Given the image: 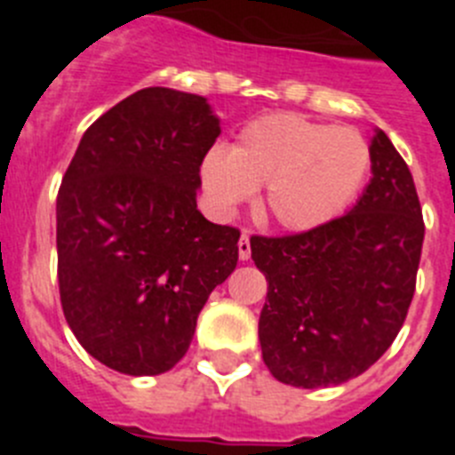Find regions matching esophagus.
Instances as JSON below:
<instances>
[{
    "instance_id": "esophagus-1",
    "label": "esophagus",
    "mask_w": 455,
    "mask_h": 455,
    "mask_svg": "<svg viewBox=\"0 0 455 455\" xmlns=\"http://www.w3.org/2000/svg\"><path fill=\"white\" fill-rule=\"evenodd\" d=\"M239 259L241 262H248L251 259V232L243 230L239 239Z\"/></svg>"
}]
</instances>
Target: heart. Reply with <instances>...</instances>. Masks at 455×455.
I'll return each instance as SVG.
<instances>
[{"label": "heart", "instance_id": "b5f03b06", "mask_svg": "<svg viewBox=\"0 0 455 455\" xmlns=\"http://www.w3.org/2000/svg\"><path fill=\"white\" fill-rule=\"evenodd\" d=\"M371 168L364 136L300 114H267L236 134L232 150L214 146L203 156L204 191L232 212L264 188L262 212L289 232H309L351 204Z\"/></svg>", "mask_w": 455, "mask_h": 455}]
</instances>
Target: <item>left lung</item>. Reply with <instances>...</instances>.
I'll use <instances>...</instances> for the list:
<instances>
[{
    "label": "left lung",
    "mask_w": 455,
    "mask_h": 455,
    "mask_svg": "<svg viewBox=\"0 0 455 455\" xmlns=\"http://www.w3.org/2000/svg\"><path fill=\"white\" fill-rule=\"evenodd\" d=\"M369 150L373 178L348 214L316 230L251 239L268 283L262 357L284 385L315 389L360 376L408 316L424 243L419 196L385 132Z\"/></svg>",
    "instance_id": "8db88e82"
}]
</instances>
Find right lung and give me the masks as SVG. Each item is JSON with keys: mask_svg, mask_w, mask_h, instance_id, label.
I'll use <instances>...</instances> for the list:
<instances>
[{"mask_svg": "<svg viewBox=\"0 0 455 455\" xmlns=\"http://www.w3.org/2000/svg\"><path fill=\"white\" fill-rule=\"evenodd\" d=\"M220 134L207 100L152 86L100 116L56 196L59 293L95 360L156 376L188 351L200 309L239 259V235L198 212Z\"/></svg>", "mask_w": 455, "mask_h": 455, "instance_id": "add662e5", "label": "right lung"}]
</instances>
